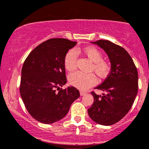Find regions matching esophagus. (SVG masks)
Returning <instances> with one entry per match:
<instances>
[{"label": "esophagus", "mask_w": 149, "mask_h": 149, "mask_svg": "<svg viewBox=\"0 0 149 149\" xmlns=\"http://www.w3.org/2000/svg\"><path fill=\"white\" fill-rule=\"evenodd\" d=\"M80 96H83V95H86V93H85V92H80Z\"/></svg>", "instance_id": "1"}]
</instances>
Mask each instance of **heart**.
I'll return each mask as SVG.
<instances>
[{
  "mask_svg": "<svg viewBox=\"0 0 149 149\" xmlns=\"http://www.w3.org/2000/svg\"><path fill=\"white\" fill-rule=\"evenodd\" d=\"M77 51L70 49L66 54L64 59V67L67 71H72L76 69L78 54ZM83 52L90 61H92L91 70L100 77L107 76L111 71L110 62L102 59V53L98 49L92 46L86 47ZM69 83L81 90H85L97 83V77L94 73H85L80 71L71 73L69 76Z\"/></svg>",
  "mask_w": 149,
  "mask_h": 149,
  "instance_id": "obj_1",
  "label": "heart"
}]
</instances>
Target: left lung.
<instances>
[{"instance_id":"left-lung-1","label":"left lung","mask_w":149,"mask_h":149,"mask_svg":"<svg viewBox=\"0 0 149 149\" xmlns=\"http://www.w3.org/2000/svg\"><path fill=\"white\" fill-rule=\"evenodd\" d=\"M92 42L107 52L111 69L103 83L95 88L105 94L91 92L94 102L88 112L97 123L111 125L120 120L134 103L138 92L137 69L130 55L121 46L107 40Z\"/></svg>"}]
</instances>
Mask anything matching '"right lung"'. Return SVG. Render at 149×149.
I'll return each mask as SVG.
<instances>
[{
	"mask_svg": "<svg viewBox=\"0 0 149 149\" xmlns=\"http://www.w3.org/2000/svg\"><path fill=\"white\" fill-rule=\"evenodd\" d=\"M76 43L65 38L49 39L34 48L25 59L20 95L26 110L38 122L51 124L62 119L80 97L74 87L60 88L67 81L64 57Z\"/></svg>",
	"mask_w": 149,
	"mask_h": 149,
	"instance_id": "obj_1",
	"label": "right lung"
}]
</instances>
